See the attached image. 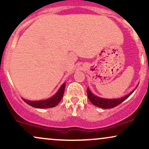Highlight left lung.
Listing matches in <instances>:
<instances>
[{"instance_id":"8db88e82","label":"left lung","mask_w":149,"mask_h":149,"mask_svg":"<svg viewBox=\"0 0 149 149\" xmlns=\"http://www.w3.org/2000/svg\"><path fill=\"white\" fill-rule=\"evenodd\" d=\"M136 88H137V87H136ZM134 91H135V89H134L132 92H130V94L126 95V96H124V97L123 98H117V99H106V98H102L98 97V96H94V95L92 94V92H90L89 89L87 88V96H88L89 101H91V103H92L93 105L101 107V108L109 109L117 106L118 105L121 104L123 101H124L126 98H128L129 96L132 94V92H133Z\"/></svg>"}]
</instances>
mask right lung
I'll use <instances>...</instances> for the list:
<instances>
[{
  "label": "right lung",
  "instance_id": "obj_1",
  "mask_svg": "<svg viewBox=\"0 0 149 149\" xmlns=\"http://www.w3.org/2000/svg\"><path fill=\"white\" fill-rule=\"evenodd\" d=\"M64 88H65V83L60 87L59 90L55 94L53 97L48 98L47 100H44V101H27V100L23 99V101L27 104L30 105V106L36 107V108H50V107H53L60 103L63 96Z\"/></svg>",
  "mask_w": 149,
  "mask_h": 149
}]
</instances>
